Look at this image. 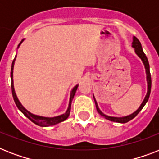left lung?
<instances>
[{
  "label": "left lung",
  "mask_w": 159,
  "mask_h": 159,
  "mask_svg": "<svg viewBox=\"0 0 159 159\" xmlns=\"http://www.w3.org/2000/svg\"><path fill=\"white\" fill-rule=\"evenodd\" d=\"M132 48H134V53H136V55L138 56L139 58L141 59L142 62H143V66H144V68H145V72H146V80H147V94H146L144 99H143V102L141 103V105L139 106L137 110H136L134 112H133L130 115L125 116H121V117H116V116H107L106 114H104L101 110H100L98 104H97V101L95 99L94 95H93V98H94L95 104H96V107H97V112L101 115L102 116H103L105 119L108 120L113 121V122H117V123H127L129 120H131L132 119H134L135 117L139 111L143 109V107L145 106V104L148 102V98H149V95H150L151 92V84H152V81H151V75H150V71H149V63H148V58L146 57V55L144 54L143 51V48H142V45H141L140 42L139 40L138 39L134 36L133 37V42H132Z\"/></svg>",
  "instance_id": "obj_1"
}]
</instances>
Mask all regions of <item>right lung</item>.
I'll list each match as a JSON object with an SVG mask.
<instances>
[{"instance_id": "1", "label": "right lung", "mask_w": 159, "mask_h": 159, "mask_svg": "<svg viewBox=\"0 0 159 159\" xmlns=\"http://www.w3.org/2000/svg\"><path fill=\"white\" fill-rule=\"evenodd\" d=\"M25 40V39H23L21 42L19 43L18 47H17V49L19 48V47L20 46V44L23 43V41ZM16 55L15 58H14L13 62H12V65H11V91H12V96H13L14 101H15V103H16V106L18 107V109L22 112V113L25 115V116L27 117V118L31 120L33 123H34L37 125H39L41 127H48V126H52L55 125L57 124L60 123V122H62L64 121L66 119H67V117L69 116L70 111H71V105H72V102L73 97H74V95L77 92V87H78V84L76 85L72 90H71V92H70V98H69V103H68V107H67V111L64 114H62L60 116H53V117H45V116H38V115H34V114H32L31 112H30L29 111H27L23 106L21 104L20 101H19L18 97L16 96V93L15 92V87H14V81H13V70H14V65H15V62H16Z\"/></svg>"}]
</instances>
